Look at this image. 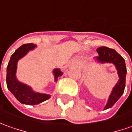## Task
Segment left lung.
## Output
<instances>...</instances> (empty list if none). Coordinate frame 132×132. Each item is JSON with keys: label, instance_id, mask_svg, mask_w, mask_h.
Masks as SVG:
<instances>
[{"label": "left lung", "instance_id": "1", "mask_svg": "<svg viewBox=\"0 0 132 132\" xmlns=\"http://www.w3.org/2000/svg\"><path fill=\"white\" fill-rule=\"evenodd\" d=\"M97 53H98V56L95 58V60L101 64H113L116 68L119 76V80L112 89L107 103L104 106L105 110L111 108L123 94L127 71L124 59L119 53H117L115 50L107 47H100L97 49Z\"/></svg>", "mask_w": 132, "mask_h": 132}]
</instances>
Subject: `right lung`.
<instances>
[{"mask_svg":"<svg viewBox=\"0 0 132 132\" xmlns=\"http://www.w3.org/2000/svg\"><path fill=\"white\" fill-rule=\"evenodd\" d=\"M37 47L33 43L25 44L18 48L10 58L6 69V84L9 91L21 104L27 105H37L51 98V95L39 93L34 92L32 88L26 84L19 81L16 77L19 59L25 56L28 51H32ZM54 80L56 81L58 78L63 73L59 68L54 69L53 71Z\"/></svg>","mask_w":132,"mask_h":132,"instance_id":"right-lung-1","label":"right lung"}]
</instances>
